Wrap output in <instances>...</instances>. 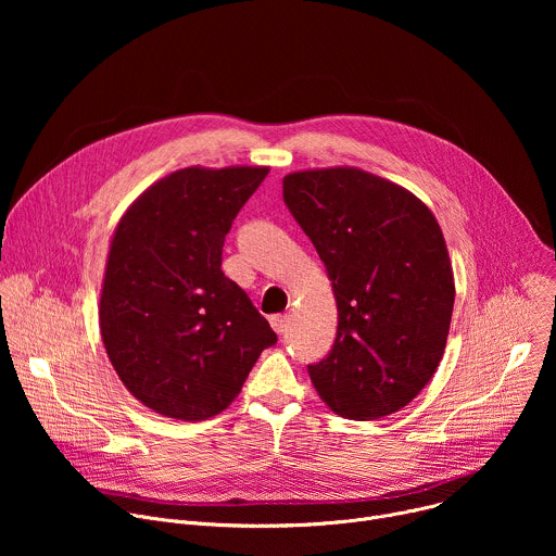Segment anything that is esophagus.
<instances>
[{"instance_id":"obj_1","label":"esophagus","mask_w":556,"mask_h":556,"mask_svg":"<svg viewBox=\"0 0 556 556\" xmlns=\"http://www.w3.org/2000/svg\"><path fill=\"white\" fill-rule=\"evenodd\" d=\"M270 326H273V330L277 334H283L288 330V326H290V319H288L286 314H275V316H270Z\"/></svg>"}]
</instances>
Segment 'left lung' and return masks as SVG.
<instances>
[{
    "instance_id": "obj_1",
    "label": "left lung",
    "mask_w": 556,
    "mask_h": 556,
    "mask_svg": "<svg viewBox=\"0 0 556 556\" xmlns=\"http://www.w3.org/2000/svg\"><path fill=\"white\" fill-rule=\"evenodd\" d=\"M283 200L337 299L332 352L307 365L316 393L350 420L407 407L444 356L455 301L435 215L405 187L358 167L292 172Z\"/></svg>"
}]
</instances>
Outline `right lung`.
Wrapping results in <instances>:
<instances>
[{
  "label": "right lung",
  "instance_id": "add662e5",
  "mask_svg": "<svg viewBox=\"0 0 556 556\" xmlns=\"http://www.w3.org/2000/svg\"><path fill=\"white\" fill-rule=\"evenodd\" d=\"M270 167H185L147 187L116 224L99 328L121 382L147 409L200 422L242 391L277 334L222 273L235 215Z\"/></svg>",
  "mask_w": 556,
  "mask_h": 556
}]
</instances>
